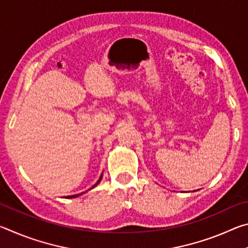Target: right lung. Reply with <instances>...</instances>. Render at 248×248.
Listing matches in <instances>:
<instances>
[{
	"label": "right lung",
	"mask_w": 248,
	"mask_h": 248,
	"mask_svg": "<svg viewBox=\"0 0 248 248\" xmlns=\"http://www.w3.org/2000/svg\"><path fill=\"white\" fill-rule=\"evenodd\" d=\"M102 177H103V174L102 175H100V177H99V179L97 180V183H96L95 185H94V186L93 187H92V188H94L95 186H97V185L100 183V180H102ZM92 188H91V189H92ZM83 194H85V191H84V192H81V194H78V195H73V196H68V197H65V198H68V199H70V198H75V197H78V196H81V195H83Z\"/></svg>",
	"instance_id": "obj_1"
}]
</instances>
